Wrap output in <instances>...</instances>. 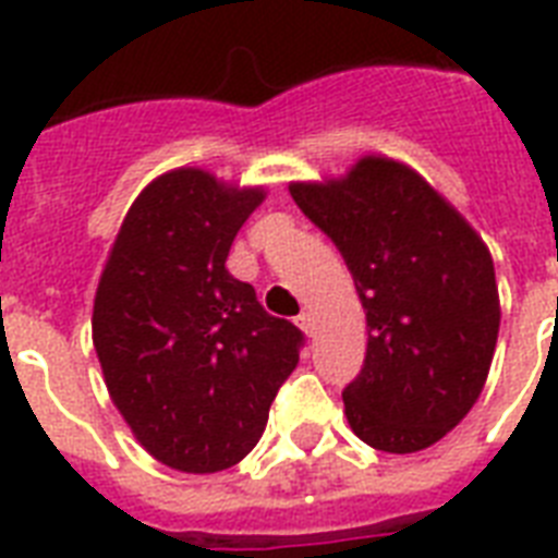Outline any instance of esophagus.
Masks as SVG:
<instances>
[{"instance_id":"1","label":"esophagus","mask_w":558,"mask_h":558,"mask_svg":"<svg viewBox=\"0 0 558 558\" xmlns=\"http://www.w3.org/2000/svg\"><path fill=\"white\" fill-rule=\"evenodd\" d=\"M295 324L306 332V336H310V332H313V313H310V310H304V313L295 318Z\"/></svg>"}]
</instances>
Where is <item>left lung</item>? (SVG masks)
I'll list each match as a JSON object with an SVG mask.
<instances>
[{
  "label": "left lung",
  "mask_w": 558,
  "mask_h": 558,
  "mask_svg": "<svg viewBox=\"0 0 558 558\" xmlns=\"http://www.w3.org/2000/svg\"><path fill=\"white\" fill-rule=\"evenodd\" d=\"M289 193L336 243L365 306V367L344 388L350 428L390 454L428 449L472 411L493 367V254L437 187L388 156Z\"/></svg>",
  "instance_id": "left-lung-1"
}]
</instances>
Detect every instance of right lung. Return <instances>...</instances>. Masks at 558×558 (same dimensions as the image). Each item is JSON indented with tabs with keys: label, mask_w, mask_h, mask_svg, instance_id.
I'll return each mask as SVG.
<instances>
[{
	"label": "right lung",
	"mask_w": 558,
	"mask_h": 558,
	"mask_svg": "<svg viewBox=\"0 0 558 558\" xmlns=\"http://www.w3.org/2000/svg\"><path fill=\"white\" fill-rule=\"evenodd\" d=\"M263 185L173 168L126 210L100 271L92 341L109 399L153 458L222 472L257 446L301 330L226 269Z\"/></svg>",
	"instance_id": "obj_1"
}]
</instances>
